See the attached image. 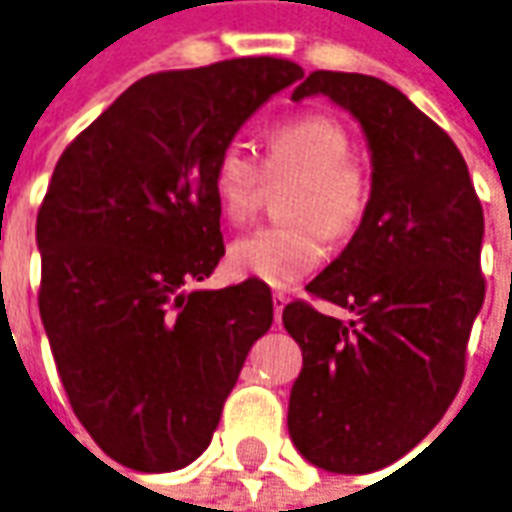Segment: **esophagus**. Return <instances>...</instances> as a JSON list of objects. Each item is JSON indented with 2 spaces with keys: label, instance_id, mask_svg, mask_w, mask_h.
Returning <instances> with one entry per match:
<instances>
[{
  "label": "esophagus",
  "instance_id": "esophagus-1",
  "mask_svg": "<svg viewBox=\"0 0 512 512\" xmlns=\"http://www.w3.org/2000/svg\"><path fill=\"white\" fill-rule=\"evenodd\" d=\"M287 301H290V298L284 296V293H273V315H276V321L281 318V310L287 307Z\"/></svg>",
  "mask_w": 512,
  "mask_h": 512
}]
</instances>
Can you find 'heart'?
Listing matches in <instances>:
<instances>
[{
  "instance_id": "obj_1",
  "label": "heart",
  "mask_w": 512,
  "mask_h": 512,
  "mask_svg": "<svg viewBox=\"0 0 512 512\" xmlns=\"http://www.w3.org/2000/svg\"><path fill=\"white\" fill-rule=\"evenodd\" d=\"M349 152V132L327 112H304L276 123L264 135L262 168L236 143L219 152L211 188L219 214L228 222H242L256 208L262 170L270 180L296 177L284 202V216L293 222L264 225L233 239L228 248L233 276L290 287L324 262L321 231L329 239H344L358 228L369 200V180L349 160Z\"/></svg>"
}]
</instances>
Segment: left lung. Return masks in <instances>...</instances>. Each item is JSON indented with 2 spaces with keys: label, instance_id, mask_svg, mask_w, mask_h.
<instances>
[{
  "label": "left lung",
  "instance_id": "obj_1",
  "mask_svg": "<svg viewBox=\"0 0 512 512\" xmlns=\"http://www.w3.org/2000/svg\"><path fill=\"white\" fill-rule=\"evenodd\" d=\"M310 95H327L360 123L372 191L349 245L307 284L355 318L304 301L281 315L304 352L287 428L315 468L369 473L425 440L459 392L485 301V216L454 140L400 89L318 70L293 101Z\"/></svg>",
  "mask_w": 512,
  "mask_h": 512
}]
</instances>
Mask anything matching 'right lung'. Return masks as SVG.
<instances>
[{
	"label": "right lung",
	"instance_id": "1",
	"mask_svg": "<svg viewBox=\"0 0 512 512\" xmlns=\"http://www.w3.org/2000/svg\"><path fill=\"white\" fill-rule=\"evenodd\" d=\"M301 75L281 58L146 75L56 163L36 219L41 324L75 417L126 468L194 462L273 324L262 281L191 284L225 256L214 160Z\"/></svg>",
	"mask_w": 512,
	"mask_h": 512
}]
</instances>
